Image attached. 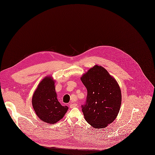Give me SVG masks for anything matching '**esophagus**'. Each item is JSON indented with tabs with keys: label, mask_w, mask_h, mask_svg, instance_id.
<instances>
[{
	"label": "esophagus",
	"mask_w": 155,
	"mask_h": 155,
	"mask_svg": "<svg viewBox=\"0 0 155 155\" xmlns=\"http://www.w3.org/2000/svg\"><path fill=\"white\" fill-rule=\"evenodd\" d=\"M77 104H75V103H70L69 104V106H70V108H73L74 107H77Z\"/></svg>",
	"instance_id": "1"
}]
</instances>
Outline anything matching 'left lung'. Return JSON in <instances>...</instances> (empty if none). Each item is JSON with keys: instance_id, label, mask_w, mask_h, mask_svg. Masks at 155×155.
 Masks as SVG:
<instances>
[{"instance_id": "8db88e82", "label": "left lung", "mask_w": 155, "mask_h": 155, "mask_svg": "<svg viewBox=\"0 0 155 155\" xmlns=\"http://www.w3.org/2000/svg\"><path fill=\"white\" fill-rule=\"evenodd\" d=\"M87 89L86 101L81 105L85 120L96 129L104 128L117 117L122 94L116 80L97 64L81 77Z\"/></svg>"}]
</instances>
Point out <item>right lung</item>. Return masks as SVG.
<instances>
[{
	"mask_svg": "<svg viewBox=\"0 0 155 155\" xmlns=\"http://www.w3.org/2000/svg\"><path fill=\"white\" fill-rule=\"evenodd\" d=\"M31 102L37 116L47 124H56L68 110L67 106H62L58 101L51 77H46L40 82L33 93Z\"/></svg>",
	"mask_w": 155,
	"mask_h": 155,
	"instance_id": "add662e5",
	"label": "right lung"
}]
</instances>
